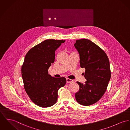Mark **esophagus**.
<instances>
[{"label":"esophagus","instance_id":"1","mask_svg":"<svg viewBox=\"0 0 130 130\" xmlns=\"http://www.w3.org/2000/svg\"><path fill=\"white\" fill-rule=\"evenodd\" d=\"M66 82H67V83H71L73 82V80L69 79V78H67L66 79Z\"/></svg>","mask_w":130,"mask_h":130}]
</instances>
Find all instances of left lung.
I'll return each instance as SVG.
<instances>
[{"label":"left lung","instance_id":"left-lung-1","mask_svg":"<svg viewBox=\"0 0 130 130\" xmlns=\"http://www.w3.org/2000/svg\"><path fill=\"white\" fill-rule=\"evenodd\" d=\"M75 48L80 54L81 68H85V84L77 81L80 87L76 93L77 101L81 105L89 106L100 100L107 89L111 78L110 63L106 53L91 40H76Z\"/></svg>","mask_w":130,"mask_h":130}]
</instances>
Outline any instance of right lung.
Masks as SVG:
<instances>
[{
  "mask_svg": "<svg viewBox=\"0 0 130 130\" xmlns=\"http://www.w3.org/2000/svg\"><path fill=\"white\" fill-rule=\"evenodd\" d=\"M65 40H46L27 53L21 68L24 89L35 104L41 107L54 105L58 91L66 83L64 77L54 78L48 73L54 63L55 51Z\"/></svg>",
  "mask_w": 130,
  "mask_h": 130,
  "instance_id": "obj_1",
  "label": "right lung"
}]
</instances>
